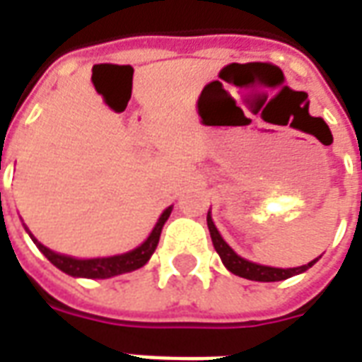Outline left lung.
Listing matches in <instances>:
<instances>
[{
	"instance_id": "8db88e82",
	"label": "left lung",
	"mask_w": 362,
	"mask_h": 362,
	"mask_svg": "<svg viewBox=\"0 0 362 362\" xmlns=\"http://www.w3.org/2000/svg\"><path fill=\"white\" fill-rule=\"evenodd\" d=\"M207 227H209V235H211L213 246H215V250H217V254H219L221 259H223L225 267H227L230 273L238 275V277H244V279L264 281V283H269V281H283L288 279V277H293V275H298V273L306 272L308 267H312L318 262V258H316L312 259V262H308L306 266L288 267V269L259 266V264H254V262H248V259L240 258V256L223 240V236L219 235V230H217L215 223H213L211 213H207Z\"/></svg>"
}]
</instances>
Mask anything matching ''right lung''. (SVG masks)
Segmentation results:
<instances>
[{"label":"right lung","mask_w":362,"mask_h":362,"mask_svg":"<svg viewBox=\"0 0 362 362\" xmlns=\"http://www.w3.org/2000/svg\"><path fill=\"white\" fill-rule=\"evenodd\" d=\"M170 211H173V205L166 207L163 215L158 217L157 225L151 230V235L147 236V240L137 246L134 250L126 252V254H118V256H110V258H90V259H77L71 258V256H64V254H58V252L46 248L44 244H40L36 240L35 236L30 235L33 243L38 246V250L42 252L46 258L50 259L54 266L62 269L67 275L71 277H87V279H108V277H114V275H122V273L135 272L143 267L149 258L153 256V252L157 248L158 238H160V230L165 227L166 219L170 217ZM28 230V228H27Z\"/></svg>","instance_id":"add662e5"}]
</instances>
